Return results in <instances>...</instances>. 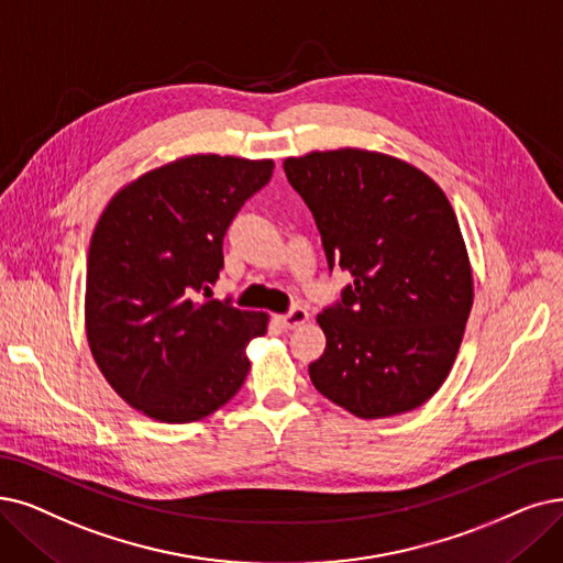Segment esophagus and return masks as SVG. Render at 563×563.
<instances>
[{
	"instance_id": "obj_1",
	"label": "esophagus",
	"mask_w": 563,
	"mask_h": 563,
	"mask_svg": "<svg viewBox=\"0 0 563 563\" xmlns=\"http://www.w3.org/2000/svg\"><path fill=\"white\" fill-rule=\"evenodd\" d=\"M307 321H309V313L302 307H294L288 313H282V317H277V323L282 328H286V330H294V328H298V325H302Z\"/></svg>"
}]
</instances>
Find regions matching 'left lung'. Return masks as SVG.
Returning <instances> with one entry per match:
<instances>
[{
	"instance_id": "1",
	"label": "left lung",
	"mask_w": 563,
	"mask_h": 563,
	"mask_svg": "<svg viewBox=\"0 0 563 563\" xmlns=\"http://www.w3.org/2000/svg\"><path fill=\"white\" fill-rule=\"evenodd\" d=\"M284 170L330 269L353 275L317 317L328 344L309 365L313 388L365 420L418 409L451 372L474 305L453 206L430 175L380 152H309Z\"/></svg>"
}]
</instances>
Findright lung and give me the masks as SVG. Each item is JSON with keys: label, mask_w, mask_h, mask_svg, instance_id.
I'll return each instance as SVG.
<instances>
[{"label": "right lung", "mask_w": 563, "mask_h": 563, "mask_svg": "<svg viewBox=\"0 0 563 563\" xmlns=\"http://www.w3.org/2000/svg\"><path fill=\"white\" fill-rule=\"evenodd\" d=\"M269 159L194 154L154 168L106 206L87 254L85 328L101 374L129 407L194 422L250 372L267 313L210 300L231 221L273 177Z\"/></svg>", "instance_id": "1"}]
</instances>
